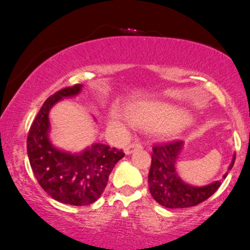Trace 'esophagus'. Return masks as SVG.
I'll return each mask as SVG.
<instances>
[{
  "mask_svg": "<svg viewBox=\"0 0 250 250\" xmlns=\"http://www.w3.org/2000/svg\"><path fill=\"white\" fill-rule=\"evenodd\" d=\"M139 149H142L141 143H140V142H132V143H129V145L125 148V153H126V155H129V153L134 152L135 150H139Z\"/></svg>",
  "mask_w": 250,
  "mask_h": 250,
  "instance_id": "1",
  "label": "esophagus"
}]
</instances>
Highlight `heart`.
<instances>
[{
  "label": "heart",
  "mask_w": 250,
  "mask_h": 250,
  "mask_svg": "<svg viewBox=\"0 0 250 250\" xmlns=\"http://www.w3.org/2000/svg\"><path fill=\"white\" fill-rule=\"evenodd\" d=\"M128 116L135 125L145 128H160V127H177L180 125L182 114L172 105L159 104V102H145L139 104L129 109ZM111 124L121 126V121L117 116L112 117Z\"/></svg>",
  "instance_id": "heart-1"
}]
</instances>
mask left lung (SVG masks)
Returning <instances> with one entry per match:
<instances>
[{"mask_svg":"<svg viewBox=\"0 0 250 250\" xmlns=\"http://www.w3.org/2000/svg\"><path fill=\"white\" fill-rule=\"evenodd\" d=\"M183 146L180 140L166 143H156L152 146L151 166L148 183L151 196L157 203L167 208H187L207 200L221 187V181L209 186L196 188L184 183L175 172V163ZM235 156L229 169L232 168ZM228 173L224 174V179Z\"/></svg>","mask_w":250,"mask_h":250,"instance_id":"8db88e82","label":"left lung"}]
</instances>
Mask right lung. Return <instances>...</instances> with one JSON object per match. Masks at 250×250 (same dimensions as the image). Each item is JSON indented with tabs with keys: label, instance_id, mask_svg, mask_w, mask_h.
<instances>
[{
	"label": "right lung",
	"instance_id": "1",
	"mask_svg": "<svg viewBox=\"0 0 250 250\" xmlns=\"http://www.w3.org/2000/svg\"><path fill=\"white\" fill-rule=\"evenodd\" d=\"M82 85L64 87L46 99L30 125L27 153L37 182L53 199L74 206H85L99 199L109 175L125 153L105 145H94L84 152L70 155L52 146L49 132V111L64 97L81 91Z\"/></svg>",
	"mask_w": 250,
	"mask_h": 250
}]
</instances>
